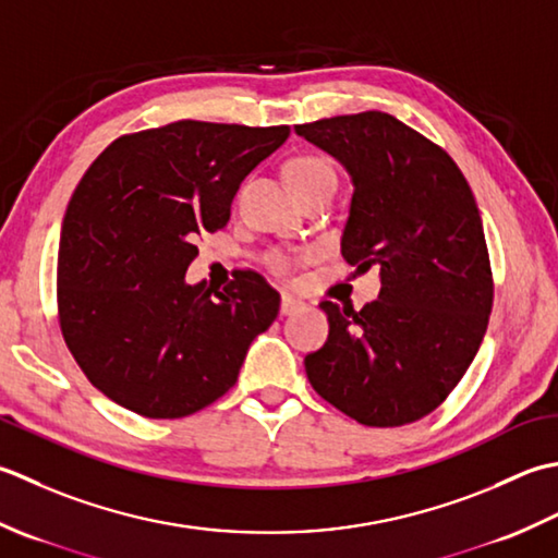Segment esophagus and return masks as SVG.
Returning <instances> with one entry per match:
<instances>
[{
	"mask_svg": "<svg viewBox=\"0 0 558 558\" xmlns=\"http://www.w3.org/2000/svg\"><path fill=\"white\" fill-rule=\"evenodd\" d=\"M281 315H293L299 311H305V303L301 299H295L291 293H281Z\"/></svg>",
	"mask_w": 558,
	"mask_h": 558,
	"instance_id": "34e87169",
	"label": "esophagus"
}]
</instances>
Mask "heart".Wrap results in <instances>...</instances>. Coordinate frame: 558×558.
<instances>
[{"label": "heart", "instance_id": "heart-1", "mask_svg": "<svg viewBox=\"0 0 558 558\" xmlns=\"http://www.w3.org/2000/svg\"><path fill=\"white\" fill-rule=\"evenodd\" d=\"M287 180L291 183L293 192L299 195L303 190H313V187H323L329 185L335 187V170L329 166L325 158L313 156V154H303V156H293L287 163ZM269 267L279 271V275H289L291 269V257L287 255H271L269 257Z\"/></svg>", "mask_w": 558, "mask_h": 558}]
</instances>
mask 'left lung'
<instances>
[{
    "label": "left lung",
    "instance_id": "left-lung-1",
    "mask_svg": "<svg viewBox=\"0 0 558 558\" xmlns=\"http://www.w3.org/2000/svg\"><path fill=\"white\" fill-rule=\"evenodd\" d=\"M354 185L342 255L380 269L361 311L323 301L329 337L305 356L315 392L363 426L434 412L470 368L494 305L484 226L452 158L380 110L295 124Z\"/></svg>",
    "mask_w": 558,
    "mask_h": 558
}]
</instances>
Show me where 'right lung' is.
Segmentation results:
<instances>
[{"label": "right lung", "mask_w": 558, "mask_h": 558, "mask_svg": "<svg viewBox=\"0 0 558 558\" xmlns=\"http://www.w3.org/2000/svg\"><path fill=\"white\" fill-rule=\"evenodd\" d=\"M287 124L180 120L124 134L66 207L57 253L64 342L94 388L146 418H180L229 392L279 293L238 271L187 283L197 238L226 226L245 175L289 140Z\"/></svg>", "instance_id": "1"}]
</instances>
